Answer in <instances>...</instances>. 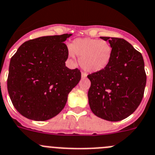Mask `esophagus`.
Instances as JSON below:
<instances>
[{
    "label": "esophagus",
    "instance_id": "1",
    "mask_svg": "<svg viewBox=\"0 0 155 155\" xmlns=\"http://www.w3.org/2000/svg\"><path fill=\"white\" fill-rule=\"evenodd\" d=\"M81 77L83 78H85L86 77H87V74L85 73V72H82L81 73Z\"/></svg>",
    "mask_w": 155,
    "mask_h": 155
}]
</instances>
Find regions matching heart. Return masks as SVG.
Returning <instances> with one entry per match:
<instances>
[{
  "instance_id": "1",
  "label": "heart",
  "mask_w": 155,
  "mask_h": 155,
  "mask_svg": "<svg viewBox=\"0 0 155 155\" xmlns=\"http://www.w3.org/2000/svg\"><path fill=\"white\" fill-rule=\"evenodd\" d=\"M111 45L104 40L95 38H78L68 49V56L74 61L79 58L81 66L86 71L94 73L104 70L112 58Z\"/></svg>"
}]
</instances>
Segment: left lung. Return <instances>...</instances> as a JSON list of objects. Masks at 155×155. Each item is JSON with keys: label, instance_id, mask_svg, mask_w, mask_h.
Returning <instances> with one entry per match:
<instances>
[{"label": "left lung", "instance_id": "1", "mask_svg": "<svg viewBox=\"0 0 155 155\" xmlns=\"http://www.w3.org/2000/svg\"><path fill=\"white\" fill-rule=\"evenodd\" d=\"M100 38L108 41L113 53L104 70L87 75L89 105L98 117L119 121L134 113L143 98L147 80L144 59L124 39Z\"/></svg>", "mask_w": 155, "mask_h": 155}]
</instances>
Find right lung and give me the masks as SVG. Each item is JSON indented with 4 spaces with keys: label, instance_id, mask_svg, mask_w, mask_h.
Returning a JSON list of instances; mask_svg holds the SVG:
<instances>
[{
    "label": "right lung",
    "instance_id": "1",
    "mask_svg": "<svg viewBox=\"0 0 155 155\" xmlns=\"http://www.w3.org/2000/svg\"><path fill=\"white\" fill-rule=\"evenodd\" d=\"M72 35L45 36L20 46L11 58L8 91L21 115L47 120L64 107L68 94L80 81L79 69L65 66L68 49L64 42Z\"/></svg>",
    "mask_w": 155,
    "mask_h": 155
}]
</instances>
